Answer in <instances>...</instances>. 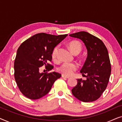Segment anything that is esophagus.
<instances>
[{"label": "esophagus", "instance_id": "obj_1", "mask_svg": "<svg viewBox=\"0 0 122 122\" xmlns=\"http://www.w3.org/2000/svg\"><path fill=\"white\" fill-rule=\"evenodd\" d=\"M62 76V78H66V79H69V76H64V75H63V74H62V76Z\"/></svg>", "mask_w": 122, "mask_h": 122}]
</instances>
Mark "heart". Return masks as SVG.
Listing matches in <instances>:
<instances>
[{
	"label": "heart",
	"mask_w": 122,
	"mask_h": 122,
	"mask_svg": "<svg viewBox=\"0 0 122 122\" xmlns=\"http://www.w3.org/2000/svg\"><path fill=\"white\" fill-rule=\"evenodd\" d=\"M68 46L71 51L75 54H79L81 51V45L78 41H71L69 43ZM58 50L59 46H56L54 48L51 53L52 59L55 61H58L59 60L58 56ZM78 68V65L76 63L64 62L58 68V71L64 76H69L73 75L74 71L77 70Z\"/></svg>",
	"instance_id": "heart-1"
}]
</instances>
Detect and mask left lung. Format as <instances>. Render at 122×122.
Instances as JSON below:
<instances>
[{"label": "left lung", "mask_w": 122, "mask_h": 122, "mask_svg": "<svg viewBox=\"0 0 122 122\" xmlns=\"http://www.w3.org/2000/svg\"><path fill=\"white\" fill-rule=\"evenodd\" d=\"M83 41L88 51L87 58L81 73L86 79H77L71 89L75 97L83 102L97 100L106 90L111 73V65L106 46L101 39L86 31L69 35Z\"/></svg>", "instance_id": "left-lung-1"}]
</instances>
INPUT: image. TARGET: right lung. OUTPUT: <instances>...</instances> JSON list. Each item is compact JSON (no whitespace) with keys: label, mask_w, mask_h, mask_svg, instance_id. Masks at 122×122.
Returning <instances> with one entry per match:
<instances>
[{"label":"right lung","mask_w":122,"mask_h":122,"mask_svg":"<svg viewBox=\"0 0 122 122\" xmlns=\"http://www.w3.org/2000/svg\"><path fill=\"white\" fill-rule=\"evenodd\" d=\"M67 36L38 33L18 48L14 64V78L20 91L26 97L30 99L43 97L61 77V74L55 71L41 73L39 68L45 65L48 71L53 69L48 61H51L54 48Z\"/></svg>","instance_id":"right-lung-1"}]
</instances>
